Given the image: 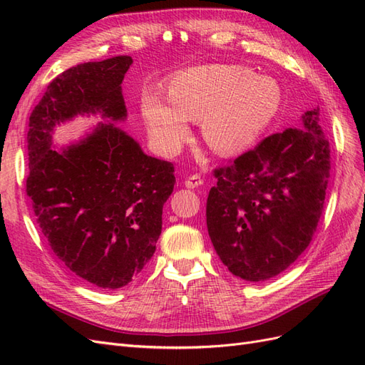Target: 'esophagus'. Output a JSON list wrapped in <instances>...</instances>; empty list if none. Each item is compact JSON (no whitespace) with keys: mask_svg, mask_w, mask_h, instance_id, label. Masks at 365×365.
<instances>
[{"mask_svg":"<svg viewBox=\"0 0 365 365\" xmlns=\"http://www.w3.org/2000/svg\"><path fill=\"white\" fill-rule=\"evenodd\" d=\"M202 184H204V181L201 180V176H197V175H192L184 181V185L187 187V189H196V187H201Z\"/></svg>","mask_w":365,"mask_h":365,"instance_id":"obj_1","label":"esophagus"}]
</instances>
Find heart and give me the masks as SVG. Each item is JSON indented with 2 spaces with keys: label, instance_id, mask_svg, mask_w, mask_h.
Returning a JSON list of instances; mask_svg holds the SVG:
<instances>
[{
  "label": "heart",
  "instance_id": "1",
  "mask_svg": "<svg viewBox=\"0 0 365 365\" xmlns=\"http://www.w3.org/2000/svg\"><path fill=\"white\" fill-rule=\"evenodd\" d=\"M169 102L149 94L141 105L149 137L165 155L178 153L201 120V135L219 155H235L256 143L277 115V82L239 65L210 63L187 68L169 83Z\"/></svg>",
  "mask_w": 365,
  "mask_h": 365
}]
</instances>
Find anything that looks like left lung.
<instances>
[{
    "label": "left lung",
    "instance_id": "8db88e82",
    "mask_svg": "<svg viewBox=\"0 0 365 365\" xmlns=\"http://www.w3.org/2000/svg\"><path fill=\"white\" fill-rule=\"evenodd\" d=\"M330 149L319 108L298 129L262 140L227 169L207 197V230L215 251L239 279L264 282L307 248L324 205Z\"/></svg>",
    "mask_w": 365,
    "mask_h": 365
}]
</instances>
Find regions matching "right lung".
<instances>
[{
    "label": "right lung",
    "mask_w": 365,
    "mask_h": 365,
    "mask_svg": "<svg viewBox=\"0 0 365 365\" xmlns=\"http://www.w3.org/2000/svg\"><path fill=\"white\" fill-rule=\"evenodd\" d=\"M130 56L86 62L50 82L29 129L27 195L53 252L102 289L137 277L155 252L173 164L146 155L115 123L128 117L123 91ZM102 122L68 145L53 129L76 116Z\"/></svg>",
    "instance_id": "add662e5"
}]
</instances>
